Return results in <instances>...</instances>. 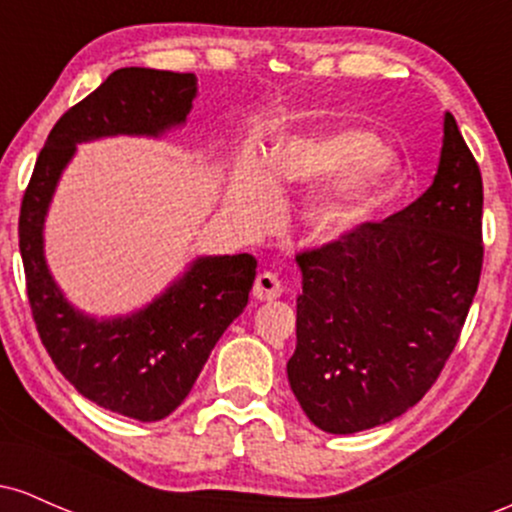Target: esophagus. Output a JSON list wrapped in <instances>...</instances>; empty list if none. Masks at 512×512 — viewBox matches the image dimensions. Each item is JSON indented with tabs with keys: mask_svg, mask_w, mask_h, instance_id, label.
Returning a JSON list of instances; mask_svg holds the SVG:
<instances>
[{
	"mask_svg": "<svg viewBox=\"0 0 512 512\" xmlns=\"http://www.w3.org/2000/svg\"><path fill=\"white\" fill-rule=\"evenodd\" d=\"M281 291H284V286H281L279 276L272 272L257 274L255 286H252V296H255L257 301H274V298L281 296Z\"/></svg>",
	"mask_w": 512,
	"mask_h": 512,
	"instance_id": "34e87169",
	"label": "esophagus"
}]
</instances>
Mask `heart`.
I'll list each match as a JSON object with an SVG mask.
<instances>
[{
  "label": "heart",
  "mask_w": 512,
  "mask_h": 512,
  "mask_svg": "<svg viewBox=\"0 0 512 512\" xmlns=\"http://www.w3.org/2000/svg\"><path fill=\"white\" fill-rule=\"evenodd\" d=\"M337 180L303 211L308 236L320 245L346 243L395 199L404 182V163L370 132L354 127L325 129L284 139L272 149L267 170L243 166L228 187V211L250 231L272 226L281 187L322 185Z\"/></svg>",
  "instance_id": "b5f03b06"
}]
</instances>
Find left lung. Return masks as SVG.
<instances>
[{"mask_svg":"<svg viewBox=\"0 0 512 512\" xmlns=\"http://www.w3.org/2000/svg\"><path fill=\"white\" fill-rule=\"evenodd\" d=\"M484 187L445 113L433 185L354 238L296 257L289 385L310 421L349 436L397 419L431 390L479 286Z\"/></svg>","mask_w":512,"mask_h":512,"instance_id":"8db88e82","label":"left lung"}]
</instances>
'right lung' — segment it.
I'll use <instances>...</instances> for the list:
<instances>
[{
  "label": "right lung",
  "instance_id": "obj_1",
  "mask_svg": "<svg viewBox=\"0 0 512 512\" xmlns=\"http://www.w3.org/2000/svg\"><path fill=\"white\" fill-rule=\"evenodd\" d=\"M197 76L117 69L52 127L21 202L19 248L28 301L57 370L98 407L161 421L185 402L221 334L248 305L257 260L204 255L161 296L129 315L93 317L67 301L45 260V219L76 144L105 137H163L185 125Z\"/></svg>",
  "mask_w": 512,
  "mask_h": 512
}]
</instances>
